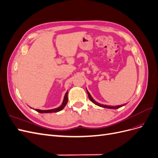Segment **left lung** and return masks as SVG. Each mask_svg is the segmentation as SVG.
Listing matches in <instances>:
<instances>
[{
	"label": "left lung",
	"instance_id": "1",
	"mask_svg": "<svg viewBox=\"0 0 158 158\" xmlns=\"http://www.w3.org/2000/svg\"><path fill=\"white\" fill-rule=\"evenodd\" d=\"M86 90H87V93H88V97H89V99H90V101L91 102H92L95 105H96V106H99V107H103V108H107V109H118V108H120V107H123V106H125L126 104H125V105H121V106H107V105H103V104H101V103H98V102H95V100L94 99V98L92 97V95H90V94H89V92H88V89H87V88H86Z\"/></svg>",
	"mask_w": 158,
	"mask_h": 158
}]
</instances>
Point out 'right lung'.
I'll return each mask as SVG.
<instances>
[{"instance_id":"obj_1","label":"right lung","mask_w":158,"mask_h":158,"mask_svg":"<svg viewBox=\"0 0 158 158\" xmlns=\"http://www.w3.org/2000/svg\"><path fill=\"white\" fill-rule=\"evenodd\" d=\"M68 102V91L66 92L65 95H64V97L63 99V103H62L61 106H59V107L57 108H55V109H49V110H41V109H35V111L39 112L40 113H56V112H59L61 110H63L64 109V107L66 106V103ZM32 109V108H31Z\"/></svg>"}]
</instances>
